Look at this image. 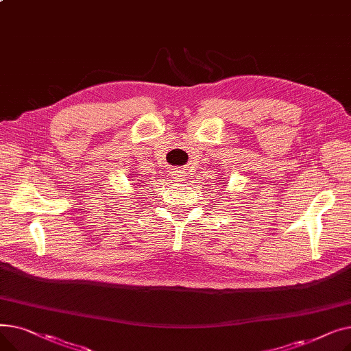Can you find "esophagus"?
Returning a JSON list of instances; mask_svg holds the SVG:
<instances>
[{
    "label": "esophagus",
    "mask_w": 351,
    "mask_h": 351,
    "mask_svg": "<svg viewBox=\"0 0 351 351\" xmlns=\"http://www.w3.org/2000/svg\"><path fill=\"white\" fill-rule=\"evenodd\" d=\"M172 176H173L175 180L183 182L188 178V172H186V169H183V168H176L175 171H172Z\"/></svg>",
    "instance_id": "34e87169"
}]
</instances>
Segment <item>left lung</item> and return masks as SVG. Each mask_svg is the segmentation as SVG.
<instances>
[{
    "label": "left lung",
    "instance_id": "obj_1",
    "mask_svg": "<svg viewBox=\"0 0 351 351\" xmlns=\"http://www.w3.org/2000/svg\"><path fill=\"white\" fill-rule=\"evenodd\" d=\"M223 186H225V185H223Z\"/></svg>",
    "mask_w": 351,
    "mask_h": 351
}]
</instances>
